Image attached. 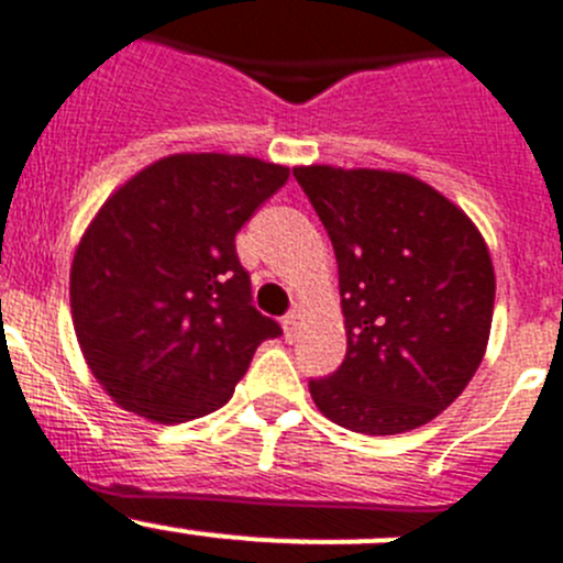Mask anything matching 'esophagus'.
Listing matches in <instances>:
<instances>
[{
  "instance_id": "34e87169",
  "label": "esophagus",
  "mask_w": 563,
  "mask_h": 563,
  "mask_svg": "<svg viewBox=\"0 0 563 563\" xmlns=\"http://www.w3.org/2000/svg\"><path fill=\"white\" fill-rule=\"evenodd\" d=\"M283 335H286L288 341L297 339V313H294V311L283 317Z\"/></svg>"
}]
</instances>
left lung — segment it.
Returning a JSON list of instances; mask_svg holds the SVG:
<instances>
[{
  "label": "left lung",
  "mask_w": 563,
  "mask_h": 563,
  "mask_svg": "<svg viewBox=\"0 0 563 563\" xmlns=\"http://www.w3.org/2000/svg\"><path fill=\"white\" fill-rule=\"evenodd\" d=\"M339 264L346 355L308 383L330 422L366 435L422 428L481 366L495 266L459 205L402 172L297 166Z\"/></svg>",
  "instance_id": "1"
}]
</instances>
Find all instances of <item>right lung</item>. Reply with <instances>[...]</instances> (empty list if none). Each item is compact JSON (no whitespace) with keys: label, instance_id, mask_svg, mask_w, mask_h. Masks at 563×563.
<instances>
[{"label":"right lung","instance_id":"1","mask_svg":"<svg viewBox=\"0 0 563 563\" xmlns=\"http://www.w3.org/2000/svg\"><path fill=\"white\" fill-rule=\"evenodd\" d=\"M288 169L246 155L186 152L115 188L71 261V322L115 406L161 424L233 397L257 344L283 333L252 306L235 233Z\"/></svg>","mask_w":563,"mask_h":563}]
</instances>
